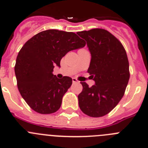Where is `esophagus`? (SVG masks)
<instances>
[{
  "mask_svg": "<svg viewBox=\"0 0 148 148\" xmlns=\"http://www.w3.org/2000/svg\"><path fill=\"white\" fill-rule=\"evenodd\" d=\"M73 83H78V82H79L77 80V78H73Z\"/></svg>",
  "mask_w": 148,
  "mask_h": 148,
  "instance_id": "esophagus-1",
  "label": "esophagus"
}]
</instances>
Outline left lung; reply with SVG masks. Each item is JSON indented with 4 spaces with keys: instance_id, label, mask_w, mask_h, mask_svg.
<instances>
[{
    "instance_id": "1",
    "label": "left lung",
    "mask_w": 148,
    "mask_h": 148,
    "mask_svg": "<svg viewBox=\"0 0 148 148\" xmlns=\"http://www.w3.org/2000/svg\"><path fill=\"white\" fill-rule=\"evenodd\" d=\"M87 42L91 54L88 72L95 84L85 82L78 95L79 108L91 117H101L110 112L125 93L130 78L129 62L125 48L108 31L92 29L77 32Z\"/></svg>"
}]
</instances>
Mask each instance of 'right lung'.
Wrapping results in <instances>:
<instances>
[{
	"mask_svg": "<svg viewBox=\"0 0 148 148\" xmlns=\"http://www.w3.org/2000/svg\"><path fill=\"white\" fill-rule=\"evenodd\" d=\"M85 42L74 32L48 29L34 35L18 53L15 66L18 88L30 108L41 114L58 110L70 87V77L58 78L56 66L70 51L84 47Z\"/></svg>",
	"mask_w": 148,
	"mask_h": 148,
	"instance_id": "add662e5",
	"label": "right lung"
}]
</instances>
